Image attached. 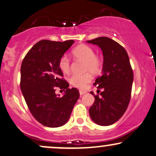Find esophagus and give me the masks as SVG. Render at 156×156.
<instances>
[{
  "mask_svg": "<svg viewBox=\"0 0 156 156\" xmlns=\"http://www.w3.org/2000/svg\"><path fill=\"white\" fill-rule=\"evenodd\" d=\"M79 93H80V95H83L86 94V91H85V90H80Z\"/></svg>",
  "mask_w": 156,
  "mask_h": 156,
  "instance_id": "esophagus-1",
  "label": "esophagus"
}]
</instances>
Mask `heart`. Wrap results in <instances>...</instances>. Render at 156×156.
Here are the masks:
<instances>
[{
  "label": "heart",
  "instance_id": "b5f03b06",
  "mask_svg": "<svg viewBox=\"0 0 156 156\" xmlns=\"http://www.w3.org/2000/svg\"><path fill=\"white\" fill-rule=\"evenodd\" d=\"M72 55L76 59L83 61V71H88L83 74H75L69 78L70 83L76 88L83 89L92 79L93 75H97L101 71L103 60L99 55L95 54L92 48L81 44L76 46L72 51ZM58 67L63 73H68L70 70V63L66 55L59 59Z\"/></svg>",
  "mask_w": 156,
  "mask_h": 156
}]
</instances>
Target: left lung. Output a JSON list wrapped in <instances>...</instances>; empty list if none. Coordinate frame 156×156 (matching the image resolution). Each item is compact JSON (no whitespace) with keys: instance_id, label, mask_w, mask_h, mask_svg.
Returning <instances> with one entry per match:
<instances>
[{"instance_id":"left-lung-1","label":"left lung","mask_w":156,"mask_h":156,"mask_svg":"<svg viewBox=\"0 0 156 156\" xmlns=\"http://www.w3.org/2000/svg\"><path fill=\"white\" fill-rule=\"evenodd\" d=\"M87 42L99 46L103 55L102 75L93 84L98 90H103L100 97L90 92L95 101L89 114L98 125H112L125 113L131 96L133 73L129 57L122 45L108 37H99Z\"/></svg>"}]
</instances>
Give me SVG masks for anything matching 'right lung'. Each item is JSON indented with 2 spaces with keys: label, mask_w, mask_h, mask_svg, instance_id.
I'll return each instance as SVG.
<instances>
[{
  "label": "right lung",
  "mask_w": 156,
  "mask_h": 156,
  "mask_svg": "<svg viewBox=\"0 0 156 156\" xmlns=\"http://www.w3.org/2000/svg\"><path fill=\"white\" fill-rule=\"evenodd\" d=\"M74 43L43 40L31 48L20 68V89L33 117L50 128L63 126L69 120L75 104L79 98L76 88L61 77L59 59ZM56 87L66 90L62 97L55 94Z\"/></svg>",
  "instance_id": "1"
}]
</instances>
